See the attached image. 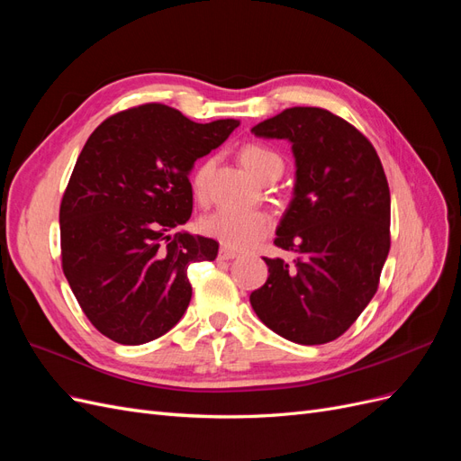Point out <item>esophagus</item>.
Returning a JSON list of instances; mask_svg holds the SVG:
<instances>
[{
  "mask_svg": "<svg viewBox=\"0 0 461 461\" xmlns=\"http://www.w3.org/2000/svg\"><path fill=\"white\" fill-rule=\"evenodd\" d=\"M239 256H240L239 252H234V249L225 248V246H221V249H219V259H222V261H229V259L239 258Z\"/></svg>",
  "mask_w": 461,
  "mask_h": 461,
  "instance_id": "34e87169",
  "label": "esophagus"
}]
</instances>
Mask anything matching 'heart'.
Returning a JSON list of instances; mask_svg holds the SVG:
<instances>
[{
  "label": "heart",
  "instance_id": "1",
  "mask_svg": "<svg viewBox=\"0 0 461 461\" xmlns=\"http://www.w3.org/2000/svg\"><path fill=\"white\" fill-rule=\"evenodd\" d=\"M240 161L259 180L281 176L283 161L269 148L248 144L240 149ZM213 171V159H207L192 175V192L200 203L207 202V180ZM271 217L259 209H219L202 219L203 234L230 249H249L269 234Z\"/></svg>",
  "mask_w": 461,
  "mask_h": 461
}]
</instances>
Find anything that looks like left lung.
<instances>
[{
	"mask_svg": "<svg viewBox=\"0 0 461 461\" xmlns=\"http://www.w3.org/2000/svg\"><path fill=\"white\" fill-rule=\"evenodd\" d=\"M252 132L292 142L294 198L275 246L296 259L263 258L269 276L249 303L286 340L305 346L337 340L375 296L390 249L383 163L354 124L323 107L285 109Z\"/></svg>",
	"mask_w": 461,
	"mask_h": 461,
	"instance_id": "obj_1",
	"label": "left lung"
}]
</instances>
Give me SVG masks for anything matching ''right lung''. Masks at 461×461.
<instances>
[{
  "label": "right lung",
  "mask_w": 461,
  "mask_h": 461,
  "mask_svg": "<svg viewBox=\"0 0 461 461\" xmlns=\"http://www.w3.org/2000/svg\"><path fill=\"white\" fill-rule=\"evenodd\" d=\"M239 121L194 122L163 104L107 117L82 148L59 207L61 267L104 337L144 344L185 315L188 265L219 244L175 232L192 215L194 161L227 140Z\"/></svg>",
  "instance_id": "right-lung-1"
}]
</instances>
